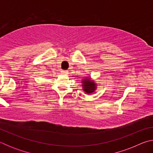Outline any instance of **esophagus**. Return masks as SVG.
Segmentation results:
<instances>
[{
    "mask_svg": "<svg viewBox=\"0 0 153 153\" xmlns=\"http://www.w3.org/2000/svg\"><path fill=\"white\" fill-rule=\"evenodd\" d=\"M61 74H64V75H67V74H68V71L62 70V71H61Z\"/></svg>",
    "mask_w": 153,
    "mask_h": 153,
    "instance_id": "esophagus-1",
    "label": "esophagus"
}]
</instances>
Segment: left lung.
<instances>
[{
	"label": "left lung",
	"instance_id": "8db88e82",
	"mask_svg": "<svg viewBox=\"0 0 153 153\" xmlns=\"http://www.w3.org/2000/svg\"><path fill=\"white\" fill-rule=\"evenodd\" d=\"M83 90L87 94H90L95 91L97 89V84L91 79L90 77H86L82 81Z\"/></svg>",
	"mask_w": 153,
	"mask_h": 153
}]
</instances>
